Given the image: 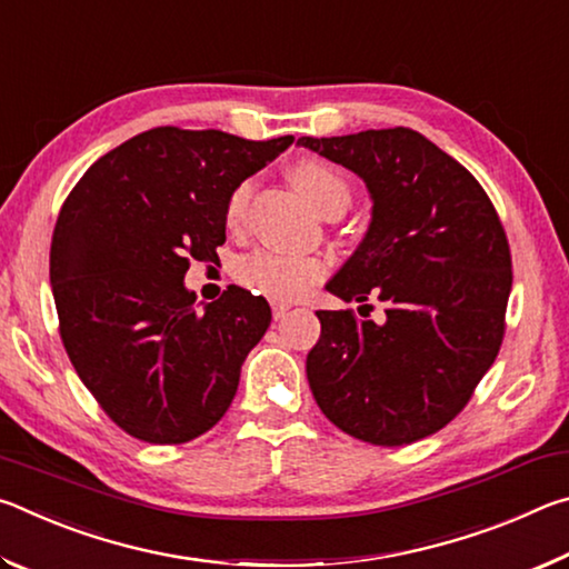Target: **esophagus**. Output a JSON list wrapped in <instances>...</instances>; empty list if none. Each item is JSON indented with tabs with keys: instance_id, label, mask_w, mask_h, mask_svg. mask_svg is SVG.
Wrapping results in <instances>:
<instances>
[{
	"instance_id": "34e87169",
	"label": "esophagus",
	"mask_w": 569,
	"mask_h": 569,
	"mask_svg": "<svg viewBox=\"0 0 569 569\" xmlns=\"http://www.w3.org/2000/svg\"><path fill=\"white\" fill-rule=\"evenodd\" d=\"M271 308H273V319L281 321V319H286V313L291 311V303H288V301H271Z\"/></svg>"
}]
</instances>
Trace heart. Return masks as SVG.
<instances>
[{
    "instance_id": "b5f03b06",
    "label": "heart",
    "mask_w": 569,
    "mask_h": 569,
    "mask_svg": "<svg viewBox=\"0 0 569 569\" xmlns=\"http://www.w3.org/2000/svg\"><path fill=\"white\" fill-rule=\"evenodd\" d=\"M291 180L296 182V188L311 200V206L329 218L343 213L353 198L351 180L346 178L343 170L331 166V162L316 158L298 160L291 168ZM250 196H253L250 180L240 182V186L230 192L226 203L228 228L243 226ZM323 276L326 263L321 258L286 253V250H258V253L248 256L246 261H240L238 266L240 283L268 298H278V301L301 296L308 286L319 283Z\"/></svg>"
}]
</instances>
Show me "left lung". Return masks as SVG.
<instances>
[{
    "label": "left lung",
    "instance_id": "1",
    "mask_svg": "<svg viewBox=\"0 0 569 569\" xmlns=\"http://www.w3.org/2000/svg\"><path fill=\"white\" fill-rule=\"evenodd\" d=\"M298 146L353 170L373 200L366 238L326 291L387 303L383 323L351 308L316 311L321 339L306 359L308 387L346 435L411 445L467 407L502 346L512 291L502 220L477 178L417 130Z\"/></svg>",
    "mask_w": 569,
    "mask_h": 569
}]
</instances>
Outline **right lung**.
Returning <instances> with one entry per match:
<instances>
[{"instance_id":"add662e5","label":"right lung","mask_w":569,"mask_h":569,"mask_svg":"<svg viewBox=\"0 0 569 569\" xmlns=\"http://www.w3.org/2000/svg\"><path fill=\"white\" fill-rule=\"evenodd\" d=\"M291 142L152 128L92 162L67 196L50 248L60 336L77 377L130 437L186 445L233 401L271 306L228 286L198 313L182 278L192 258H218L230 192Z\"/></svg>"}]
</instances>
